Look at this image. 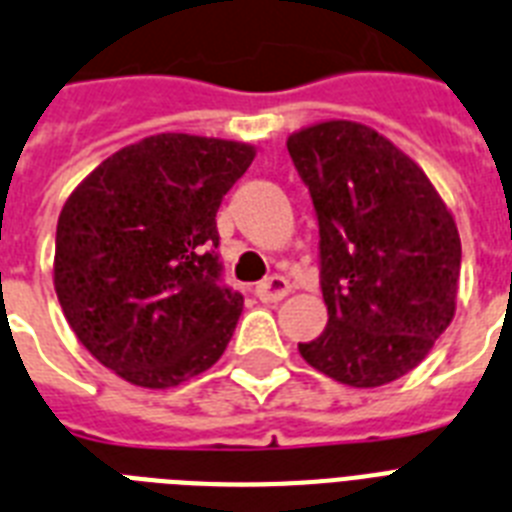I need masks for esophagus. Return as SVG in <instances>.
I'll return each instance as SVG.
<instances>
[{
	"mask_svg": "<svg viewBox=\"0 0 512 512\" xmlns=\"http://www.w3.org/2000/svg\"><path fill=\"white\" fill-rule=\"evenodd\" d=\"M289 292H292V286L284 276H270L255 286L257 299H263V302H281Z\"/></svg>",
	"mask_w": 512,
	"mask_h": 512,
	"instance_id": "1",
	"label": "esophagus"
}]
</instances>
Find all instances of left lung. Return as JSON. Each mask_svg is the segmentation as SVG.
I'll use <instances>...</instances> for the list:
<instances>
[{
    "label": "left lung",
    "mask_w": 512,
    "mask_h": 512,
    "mask_svg": "<svg viewBox=\"0 0 512 512\" xmlns=\"http://www.w3.org/2000/svg\"><path fill=\"white\" fill-rule=\"evenodd\" d=\"M286 149L318 213L328 310L299 355L355 389L392 384L455 318L458 223L421 165L365 123H313Z\"/></svg>",
    "instance_id": "left-lung-1"
}]
</instances>
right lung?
<instances>
[{
    "instance_id": "add662e5",
    "label": "right lung",
    "mask_w": 512,
    "mask_h": 512,
    "mask_svg": "<svg viewBox=\"0 0 512 512\" xmlns=\"http://www.w3.org/2000/svg\"><path fill=\"white\" fill-rule=\"evenodd\" d=\"M255 152L213 136H147L65 199L54 292L78 342L128 384H184L231 342L244 299L218 284L215 213Z\"/></svg>"
}]
</instances>
